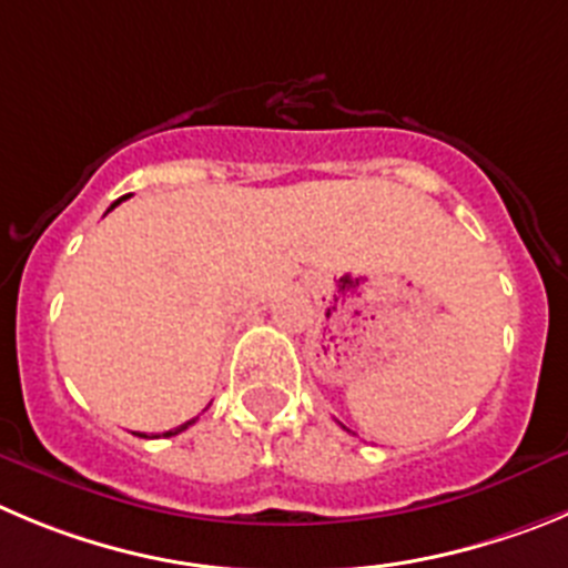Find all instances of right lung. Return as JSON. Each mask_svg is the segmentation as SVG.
Masks as SVG:
<instances>
[{"instance_id":"add662e5","label":"right lung","mask_w":568,"mask_h":568,"mask_svg":"<svg viewBox=\"0 0 568 568\" xmlns=\"http://www.w3.org/2000/svg\"><path fill=\"white\" fill-rule=\"evenodd\" d=\"M121 200H126V196H121ZM121 200L114 202V205H121ZM114 205H112V207H114ZM189 425H194V419H191V423H185V425H180V428H174V430H165L163 436H176V434H180V430H185V428H189Z\"/></svg>"}]
</instances>
